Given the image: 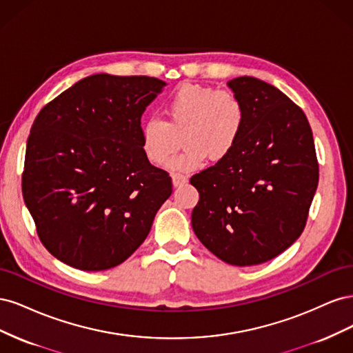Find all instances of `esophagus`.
Returning a JSON list of instances; mask_svg holds the SVG:
<instances>
[{
	"mask_svg": "<svg viewBox=\"0 0 353 353\" xmlns=\"http://www.w3.org/2000/svg\"><path fill=\"white\" fill-rule=\"evenodd\" d=\"M188 183V179L185 175H181V174H174L172 175V184L174 187H183Z\"/></svg>",
	"mask_w": 353,
	"mask_h": 353,
	"instance_id": "obj_1",
	"label": "esophagus"
}]
</instances>
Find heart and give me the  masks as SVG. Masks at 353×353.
I'll list each match as a JSON object with an SVG mask.
<instances>
[{
  "label": "heart",
  "mask_w": 353,
  "mask_h": 353,
  "mask_svg": "<svg viewBox=\"0 0 353 353\" xmlns=\"http://www.w3.org/2000/svg\"><path fill=\"white\" fill-rule=\"evenodd\" d=\"M165 121L147 119L140 130L141 152L153 166H162L179 147L184 152L169 162L175 172H191L205 163L221 162L236 148L245 122V110L236 94L208 85L183 83L163 103Z\"/></svg>",
  "instance_id": "b5f03b06"
}]
</instances>
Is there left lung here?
I'll return each instance as SVG.
<instances>
[{"mask_svg": "<svg viewBox=\"0 0 353 353\" xmlns=\"http://www.w3.org/2000/svg\"><path fill=\"white\" fill-rule=\"evenodd\" d=\"M228 87L244 105L234 152L191 176L200 200L197 239L223 262L271 261L301 237L318 185V160L305 113L274 85L252 77Z\"/></svg>", "mask_w": 353, "mask_h": 353, "instance_id": "8db88e82", "label": "left lung"}]
</instances>
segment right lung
Listing matches in <instances>:
<instances>
[{"label": "right lung", "instance_id": "right-lung-1", "mask_svg": "<svg viewBox=\"0 0 353 353\" xmlns=\"http://www.w3.org/2000/svg\"><path fill=\"white\" fill-rule=\"evenodd\" d=\"M165 82L91 74L50 101L26 144L22 193L46 249L82 271L126 261L172 179L141 152V116Z\"/></svg>", "mask_w": 353, "mask_h": 353}]
</instances>
